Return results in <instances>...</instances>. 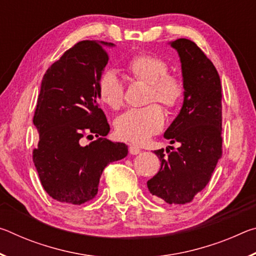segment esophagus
Wrapping results in <instances>:
<instances>
[{
  "mask_svg": "<svg viewBox=\"0 0 256 256\" xmlns=\"http://www.w3.org/2000/svg\"><path fill=\"white\" fill-rule=\"evenodd\" d=\"M128 152L131 154H138L141 152V149H138L136 146H128Z\"/></svg>",
  "mask_w": 256,
  "mask_h": 256,
  "instance_id": "34e87169",
  "label": "esophagus"
}]
</instances>
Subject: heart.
I'll return each mask as SVG.
<instances>
[{
  "mask_svg": "<svg viewBox=\"0 0 256 256\" xmlns=\"http://www.w3.org/2000/svg\"><path fill=\"white\" fill-rule=\"evenodd\" d=\"M126 70L138 81L149 84L146 102H159L172 110L178 105L184 94L182 81L168 74L170 68L166 60L150 54H140L128 60ZM98 96L102 102L112 110L123 105L125 84L114 70L102 72L98 80ZM164 114L157 104L144 108H131L115 120V133L125 141L142 144L162 131Z\"/></svg>",
  "mask_w": 256,
  "mask_h": 256,
  "instance_id": "heart-1",
  "label": "heart"
}]
</instances>
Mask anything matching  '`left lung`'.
Returning <instances> with one entry per match:
<instances>
[{"instance_id":"left-lung-1","label":"left lung","mask_w":256,"mask_h":256,"mask_svg":"<svg viewBox=\"0 0 256 256\" xmlns=\"http://www.w3.org/2000/svg\"><path fill=\"white\" fill-rule=\"evenodd\" d=\"M178 53L184 102L164 136L180 146L156 150L159 172L146 182L150 193L168 204H185L209 183L222 154V82L218 72L196 42L180 38L170 42Z\"/></svg>"}]
</instances>
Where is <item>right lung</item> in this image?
Wrapping results in <instances>:
<instances>
[{
	"mask_svg": "<svg viewBox=\"0 0 256 256\" xmlns=\"http://www.w3.org/2000/svg\"><path fill=\"white\" fill-rule=\"evenodd\" d=\"M105 46L114 44L79 42L42 76L32 120L40 133L32 160L42 188L56 201L92 200L105 167L128 156V146L105 138L110 128L98 104V80L108 63ZM86 134L98 138L81 146Z\"/></svg>",
	"mask_w": 256,
	"mask_h": 256,
	"instance_id": "right-lung-1",
	"label": "right lung"
}]
</instances>
